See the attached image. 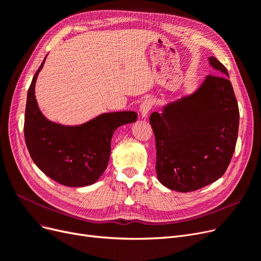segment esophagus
I'll return each mask as SVG.
<instances>
[{
	"label": "esophagus",
	"mask_w": 261,
	"mask_h": 261,
	"mask_svg": "<svg viewBox=\"0 0 261 261\" xmlns=\"http://www.w3.org/2000/svg\"><path fill=\"white\" fill-rule=\"evenodd\" d=\"M152 104H153V102H152L151 99H145L141 103V105H140V112H141V116H142L143 118H146L147 117L149 111L152 108Z\"/></svg>",
	"instance_id": "esophagus-1"
}]
</instances>
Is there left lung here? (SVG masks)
Wrapping results in <instances>:
<instances>
[{
  "mask_svg": "<svg viewBox=\"0 0 261 261\" xmlns=\"http://www.w3.org/2000/svg\"><path fill=\"white\" fill-rule=\"evenodd\" d=\"M210 64L218 75H207L189 95L153 112L159 181L171 190L195 191L225 174L234 152L239 106L226 67L215 57Z\"/></svg>",
  "mask_w": 261,
  "mask_h": 261,
  "instance_id": "1",
  "label": "left lung"
}]
</instances>
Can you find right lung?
<instances>
[{
  "label": "right lung",
  "instance_id": "obj_1",
  "mask_svg": "<svg viewBox=\"0 0 261 261\" xmlns=\"http://www.w3.org/2000/svg\"><path fill=\"white\" fill-rule=\"evenodd\" d=\"M44 61L28 90L24 139L37 168L51 179L69 187H84L98 180L111 156L114 132L137 121L136 112L104 113L79 125H63L48 120L35 99V83Z\"/></svg>",
  "mask_w": 261,
  "mask_h": 261
}]
</instances>
